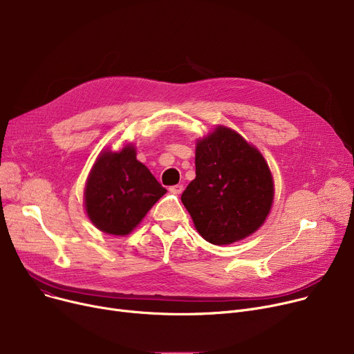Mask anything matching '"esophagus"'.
<instances>
[{"label":"esophagus","instance_id":"1","mask_svg":"<svg viewBox=\"0 0 354 354\" xmlns=\"http://www.w3.org/2000/svg\"><path fill=\"white\" fill-rule=\"evenodd\" d=\"M182 191H183V187H182V185H174V187H171L169 188V192L171 194H175V195H179V194H182Z\"/></svg>","mask_w":354,"mask_h":354}]
</instances>
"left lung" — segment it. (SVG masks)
Listing matches in <instances>:
<instances>
[{
  "label": "left lung",
  "instance_id": "left-lung-1",
  "mask_svg": "<svg viewBox=\"0 0 354 354\" xmlns=\"http://www.w3.org/2000/svg\"><path fill=\"white\" fill-rule=\"evenodd\" d=\"M196 176L180 199L203 239L228 245L264 224L274 199L270 167L235 130L218 126L198 140Z\"/></svg>",
  "mask_w": 354,
  "mask_h": 354
}]
</instances>
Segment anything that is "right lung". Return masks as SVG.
<instances>
[{
  "mask_svg": "<svg viewBox=\"0 0 354 354\" xmlns=\"http://www.w3.org/2000/svg\"><path fill=\"white\" fill-rule=\"evenodd\" d=\"M166 189L136 159L132 145L104 151L93 165L84 189V207L93 224L110 235H127Z\"/></svg>",
  "mask_w": 354,
  "mask_h": 354,
  "instance_id": "right-lung-1",
  "label": "right lung"
}]
</instances>
